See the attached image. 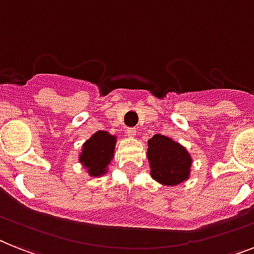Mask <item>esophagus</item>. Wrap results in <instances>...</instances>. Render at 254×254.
<instances>
[{
    "label": "esophagus",
    "mask_w": 254,
    "mask_h": 254,
    "mask_svg": "<svg viewBox=\"0 0 254 254\" xmlns=\"http://www.w3.org/2000/svg\"><path fill=\"white\" fill-rule=\"evenodd\" d=\"M127 135H128L129 137H133V136L136 135L135 127H128V128H127Z\"/></svg>",
    "instance_id": "34e87169"
}]
</instances>
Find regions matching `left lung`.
I'll list each match as a JSON object with an SVG mask.
<instances>
[{
  "label": "left lung",
  "instance_id": "obj_1",
  "mask_svg": "<svg viewBox=\"0 0 254 254\" xmlns=\"http://www.w3.org/2000/svg\"><path fill=\"white\" fill-rule=\"evenodd\" d=\"M150 175L166 186H175L187 179L192 165L187 149L163 135H154L148 141Z\"/></svg>",
  "mask_w": 254,
  "mask_h": 254
}]
</instances>
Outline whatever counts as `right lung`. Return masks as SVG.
<instances>
[{"label":"right lung","instance_id":"right-lung-1","mask_svg":"<svg viewBox=\"0 0 254 254\" xmlns=\"http://www.w3.org/2000/svg\"><path fill=\"white\" fill-rule=\"evenodd\" d=\"M114 146L115 136L106 131H97L85 141L79 160L87 167L91 177H100L106 173V167L113 160Z\"/></svg>","mask_w":254,"mask_h":254}]
</instances>
